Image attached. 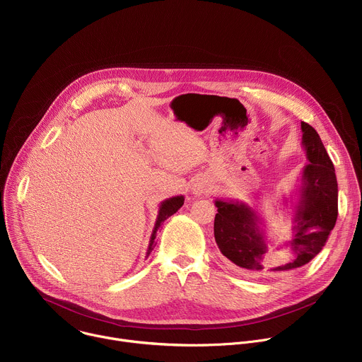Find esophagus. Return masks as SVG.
<instances>
[{"mask_svg":"<svg viewBox=\"0 0 362 362\" xmlns=\"http://www.w3.org/2000/svg\"><path fill=\"white\" fill-rule=\"evenodd\" d=\"M208 190H209V186L206 185V183H203V182H196V183L192 186V192H193V194H196V196H202V194H204Z\"/></svg>","mask_w":362,"mask_h":362,"instance_id":"34e87169","label":"esophagus"}]
</instances>
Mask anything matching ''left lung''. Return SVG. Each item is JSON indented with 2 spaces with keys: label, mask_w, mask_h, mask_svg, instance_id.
<instances>
[{
  "label": "left lung",
  "mask_w": 362,
  "mask_h": 362,
  "mask_svg": "<svg viewBox=\"0 0 362 362\" xmlns=\"http://www.w3.org/2000/svg\"><path fill=\"white\" fill-rule=\"evenodd\" d=\"M302 146L309 163L303 168L292 218L291 255L282 265L268 261V239L257 211L243 202L216 199L215 240L229 261L261 276L300 268L322 250L338 216V183L334 165L317 130L300 123Z\"/></svg>",
  "instance_id": "obj_1"
}]
</instances>
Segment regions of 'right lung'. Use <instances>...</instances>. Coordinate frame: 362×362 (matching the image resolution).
Listing matches in <instances>:
<instances>
[{
  "label": "right lung",
  "instance_id": "add662e5",
  "mask_svg": "<svg viewBox=\"0 0 362 362\" xmlns=\"http://www.w3.org/2000/svg\"><path fill=\"white\" fill-rule=\"evenodd\" d=\"M183 203H185V197L182 194L180 196H175V197H169V199H166V200H163L160 203L158 219H156V223H154V228H153V232H151V236H150V242H148V247H147V252H146V257H148L150 252L154 247V239H156L158 229L162 226V223L168 218H170L173 214H176L182 208Z\"/></svg>",
  "mask_w": 362,
  "mask_h": 362
}]
</instances>
